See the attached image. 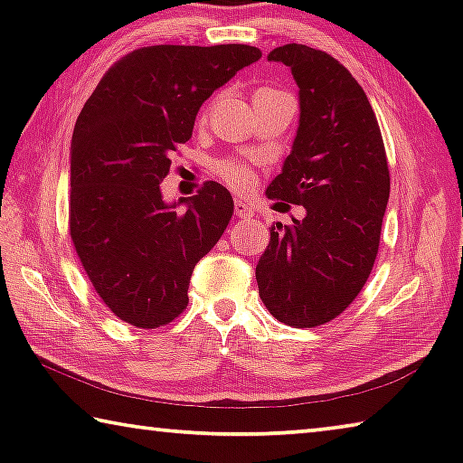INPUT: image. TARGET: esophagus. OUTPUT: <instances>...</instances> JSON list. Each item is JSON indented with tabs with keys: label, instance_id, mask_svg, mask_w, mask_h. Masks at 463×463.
<instances>
[{
	"label": "esophagus",
	"instance_id": "obj_1",
	"mask_svg": "<svg viewBox=\"0 0 463 463\" xmlns=\"http://www.w3.org/2000/svg\"><path fill=\"white\" fill-rule=\"evenodd\" d=\"M234 214L239 218H253L255 210L253 206H249L245 200H234Z\"/></svg>",
	"mask_w": 463,
	"mask_h": 463
}]
</instances>
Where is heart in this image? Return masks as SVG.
Segmentation results:
<instances>
[{
	"label": "heart",
	"instance_id": "heart-1",
	"mask_svg": "<svg viewBox=\"0 0 463 463\" xmlns=\"http://www.w3.org/2000/svg\"><path fill=\"white\" fill-rule=\"evenodd\" d=\"M218 175H221L226 184H231L234 187H245L247 184H250V175L249 167L245 165H239V163H232V161H222L218 163Z\"/></svg>",
	"mask_w": 463,
	"mask_h": 463
}]
</instances>
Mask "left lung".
Listing matches in <instances>:
<instances>
[{"instance_id": "1", "label": "left lung", "mask_w": 463, "mask_h": 463, "mask_svg": "<svg viewBox=\"0 0 463 463\" xmlns=\"http://www.w3.org/2000/svg\"><path fill=\"white\" fill-rule=\"evenodd\" d=\"M268 61L292 69L300 122L265 194L307 216L271 226L255 278L279 323L312 328L339 317L370 278L390 195L386 148L362 85L331 54L292 43Z\"/></svg>"}]
</instances>
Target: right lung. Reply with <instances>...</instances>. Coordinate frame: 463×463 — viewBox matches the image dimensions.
<instances>
[{"instance_id":"obj_1","label":"right lung","mask_w":463,"mask_h":463,"mask_svg":"<svg viewBox=\"0 0 463 463\" xmlns=\"http://www.w3.org/2000/svg\"><path fill=\"white\" fill-rule=\"evenodd\" d=\"M260 59L249 44L143 46L85 101L71 140L69 232L101 302L124 323L156 328L182 315L195 263L229 226L224 185L206 182L167 203L161 182L203 101Z\"/></svg>"}]
</instances>
